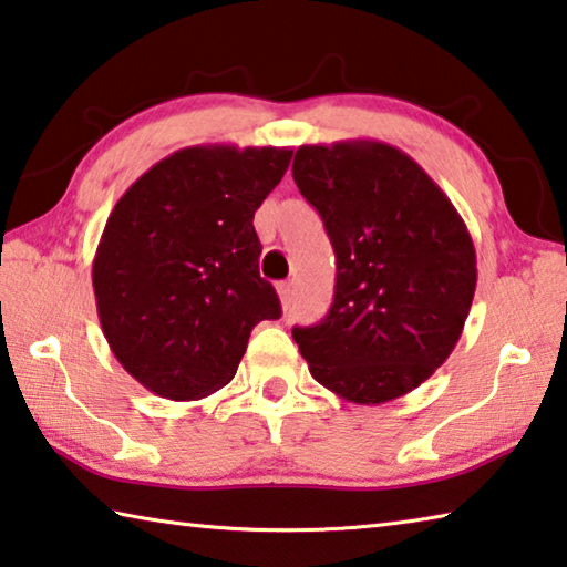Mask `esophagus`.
Returning a JSON list of instances; mask_svg holds the SVG:
<instances>
[{"mask_svg":"<svg viewBox=\"0 0 567 567\" xmlns=\"http://www.w3.org/2000/svg\"><path fill=\"white\" fill-rule=\"evenodd\" d=\"M277 295H280V302H282V310H287L292 302V282H280L277 285Z\"/></svg>","mask_w":567,"mask_h":567,"instance_id":"obj_1","label":"esophagus"}]
</instances>
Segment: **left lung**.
<instances>
[{
  "instance_id": "left-lung-1",
  "label": "left lung",
  "mask_w": 567,
  "mask_h": 567,
  "mask_svg": "<svg viewBox=\"0 0 567 567\" xmlns=\"http://www.w3.org/2000/svg\"><path fill=\"white\" fill-rule=\"evenodd\" d=\"M292 177L334 249V300L292 338L310 375L358 405L420 388L463 334L477 285L463 217L405 152L375 140L302 145Z\"/></svg>"
}]
</instances>
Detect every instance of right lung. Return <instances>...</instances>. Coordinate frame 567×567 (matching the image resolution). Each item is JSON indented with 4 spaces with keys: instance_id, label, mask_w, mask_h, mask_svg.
Returning a JSON list of instances; mask_svg holds the SVG:
<instances>
[{
    "instance_id": "right-lung-1",
    "label": "right lung",
    "mask_w": 567,
    "mask_h": 567,
    "mask_svg": "<svg viewBox=\"0 0 567 567\" xmlns=\"http://www.w3.org/2000/svg\"><path fill=\"white\" fill-rule=\"evenodd\" d=\"M290 159V147H185L114 205L94 300L114 358L155 395H213L235 378L255 324L282 315L252 219Z\"/></svg>"
}]
</instances>
